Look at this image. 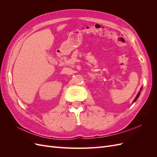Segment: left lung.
<instances>
[{"label": "left lung", "instance_id": "left-lung-1", "mask_svg": "<svg viewBox=\"0 0 157 157\" xmlns=\"http://www.w3.org/2000/svg\"><path fill=\"white\" fill-rule=\"evenodd\" d=\"M141 90H142V86L141 87V88H140V92H138V93H137V96H136V97L135 98V99H134V101H133V102H132V103H134L136 100H137V98H139V96H140V94H141Z\"/></svg>", "mask_w": 157, "mask_h": 157}]
</instances>
